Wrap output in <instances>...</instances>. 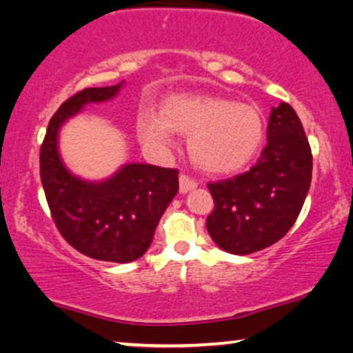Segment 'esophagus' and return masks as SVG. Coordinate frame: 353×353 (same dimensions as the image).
<instances>
[{
    "label": "esophagus",
    "instance_id": "1",
    "mask_svg": "<svg viewBox=\"0 0 353 353\" xmlns=\"http://www.w3.org/2000/svg\"><path fill=\"white\" fill-rule=\"evenodd\" d=\"M196 187V182L194 179H190L189 176H185V174H182L179 177V190L181 194H187V192L194 190Z\"/></svg>",
    "mask_w": 353,
    "mask_h": 353
}]
</instances>
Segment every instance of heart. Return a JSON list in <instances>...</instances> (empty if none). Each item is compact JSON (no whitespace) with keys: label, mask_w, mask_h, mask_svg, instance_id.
<instances>
[{"label":"heart","mask_w":353,"mask_h":353,"mask_svg":"<svg viewBox=\"0 0 353 353\" xmlns=\"http://www.w3.org/2000/svg\"><path fill=\"white\" fill-rule=\"evenodd\" d=\"M142 142L153 150L171 148L176 134L189 135L190 158L211 174L242 169L265 139V121L255 106L213 95H174L161 112L143 110L137 119Z\"/></svg>","instance_id":"b5f03b06"}]
</instances>
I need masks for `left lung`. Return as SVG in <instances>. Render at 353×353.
I'll return each instance as SVG.
<instances>
[{
  "label": "left lung",
  "instance_id": "left-lung-1",
  "mask_svg": "<svg viewBox=\"0 0 353 353\" xmlns=\"http://www.w3.org/2000/svg\"><path fill=\"white\" fill-rule=\"evenodd\" d=\"M268 145L250 171L211 182L210 237L232 255H250L281 241L302 210L312 184V150L289 103L271 108Z\"/></svg>",
  "mask_w": 353,
  "mask_h": 353
}]
</instances>
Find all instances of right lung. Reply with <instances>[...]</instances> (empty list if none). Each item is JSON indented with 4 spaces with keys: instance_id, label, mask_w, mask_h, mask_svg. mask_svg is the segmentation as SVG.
<instances>
[{
    "instance_id": "add662e5",
    "label": "right lung",
    "mask_w": 353,
    "mask_h": 353,
    "mask_svg": "<svg viewBox=\"0 0 353 353\" xmlns=\"http://www.w3.org/2000/svg\"><path fill=\"white\" fill-rule=\"evenodd\" d=\"M124 83L85 88L64 101L51 117L40 150L41 184L61 236L83 255L112 263L145 255L179 192L177 169L125 163L106 179L88 181L70 172L61 158V128L90 103L116 98Z\"/></svg>"
}]
</instances>
